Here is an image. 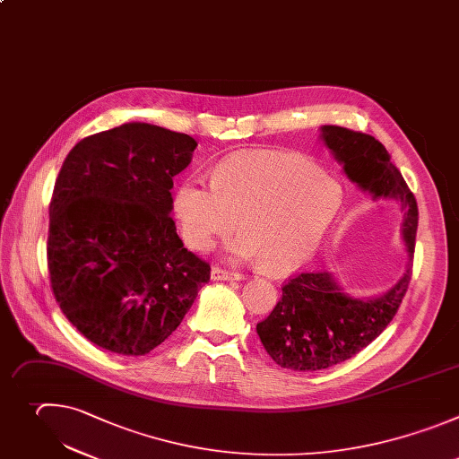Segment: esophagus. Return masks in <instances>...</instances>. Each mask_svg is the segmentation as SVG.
I'll return each mask as SVG.
<instances>
[{
	"instance_id": "1",
	"label": "esophagus",
	"mask_w": 459,
	"mask_h": 459,
	"mask_svg": "<svg viewBox=\"0 0 459 459\" xmlns=\"http://www.w3.org/2000/svg\"><path fill=\"white\" fill-rule=\"evenodd\" d=\"M212 279L213 281H240L242 274L238 271H228V269H222V267L215 265L212 269Z\"/></svg>"
}]
</instances>
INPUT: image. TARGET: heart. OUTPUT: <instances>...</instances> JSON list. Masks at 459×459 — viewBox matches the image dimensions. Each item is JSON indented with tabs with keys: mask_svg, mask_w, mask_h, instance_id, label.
Listing matches in <instances>:
<instances>
[{
	"mask_svg": "<svg viewBox=\"0 0 459 459\" xmlns=\"http://www.w3.org/2000/svg\"><path fill=\"white\" fill-rule=\"evenodd\" d=\"M342 192L322 169L293 153L238 152L215 168L213 180L188 177L173 192V215L185 242L208 251L217 238L238 258L271 273L300 267L338 215Z\"/></svg>",
	"mask_w": 459,
	"mask_h": 459,
	"instance_id": "1",
	"label": "heart"
}]
</instances>
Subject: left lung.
Listing matches in <instances>:
<instances>
[{"mask_svg": "<svg viewBox=\"0 0 459 459\" xmlns=\"http://www.w3.org/2000/svg\"><path fill=\"white\" fill-rule=\"evenodd\" d=\"M322 139L343 164L347 177L373 194L402 204L403 238L414 255L418 204L385 146L369 134L322 126ZM412 279V265L387 293L356 300L342 293L327 271L297 273L282 288V299L256 333L267 354L284 369L320 371L352 358L391 324Z\"/></svg>", "mask_w": 459, "mask_h": 459, "instance_id": "obj_1", "label": "left lung"}]
</instances>
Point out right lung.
Masks as SVG:
<instances>
[{
	"instance_id": "obj_1",
	"label": "right lung",
	"mask_w": 459,
	"mask_h": 459,
	"mask_svg": "<svg viewBox=\"0 0 459 459\" xmlns=\"http://www.w3.org/2000/svg\"><path fill=\"white\" fill-rule=\"evenodd\" d=\"M194 137L146 123L88 135L66 155L50 201V288L91 343L143 356L182 322L210 264L177 235L173 177Z\"/></svg>"
}]
</instances>
